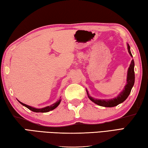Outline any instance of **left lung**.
<instances>
[{
	"mask_svg": "<svg viewBox=\"0 0 148 148\" xmlns=\"http://www.w3.org/2000/svg\"><path fill=\"white\" fill-rule=\"evenodd\" d=\"M127 50L128 52L130 55V56L133 57L132 53H131L130 50V46L129 44L127 43ZM134 66H135V62L134 60H132L131 64L130 65L129 68L127 69V79H126V84L125 85L124 88L122 91L119 93L117 96L115 97V98L111 99H95L93 97H91L88 90H86V92H87V95L88 96V98L90 99L92 102H93L95 104H96L100 106L103 107H114L116 106L121 103L123 102L126 100V99L127 98L129 95L131 93L132 89L133 88V85L135 83V72H134Z\"/></svg>",
	"mask_w": 148,
	"mask_h": 148,
	"instance_id": "obj_1",
	"label": "left lung"
}]
</instances>
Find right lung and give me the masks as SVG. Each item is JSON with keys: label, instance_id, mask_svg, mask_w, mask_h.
<instances>
[{"label": "right lung", "instance_id": "1", "mask_svg": "<svg viewBox=\"0 0 148 148\" xmlns=\"http://www.w3.org/2000/svg\"><path fill=\"white\" fill-rule=\"evenodd\" d=\"M18 101L20 102L22 106H24L26 107L27 108H28L29 110L33 111V112H36V113H46V112H48V111H51V110H54V109L56 108L60 104V103L61 102V99H59L58 100H57L56 102H55L54 104H51V106H48L44 107V108H33L32 106H29L27 105V104H24V103H22V102L19 101V100H18Z\"/></svg>", "mask_w": 148, "mask_h": 148}]
</instances>
